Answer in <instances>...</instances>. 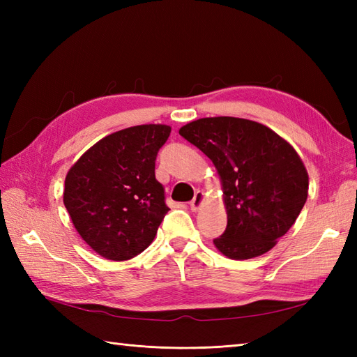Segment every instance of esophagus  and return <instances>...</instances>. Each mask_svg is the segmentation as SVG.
Wrapping results in <instances>:
<instances>
[{
  "instance_id": "obj_1",
  "label": "esophagus",
  "mask_w": 357,
  "mask_h": 357,
  "mask_svg": "<svg viewBox=\"0 0 357 357\" xmlns=\"http://www.w3.org/2000/svg\"><path fill=\"white\" fill-rule=\"evenodd\" d=\"M204 201H206V195H204L202 190H198L195 193V198L190 201V208L193 211H198L202 207Z\"/></svg>"
}]
</instances>
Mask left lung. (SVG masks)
<instances>
[{
	"mask_svg": "<svg viewBox=\"0 0 357 357\" xmlns=\"http://www.w3.org/2000/svg\"><path fill=\"white\" fill-rule=\"evenodd\" d=\"M179 135L211 159L221 181L227 229L215 247L234 261L270 252L308 196L298 151L270 127L233 116L192 121Z\"/></svg>",
	"mask_w": 357,
	"mask_h": 357,
	"instance_id": "8db88e82",
	"label": "left lung"
}]
</instances>
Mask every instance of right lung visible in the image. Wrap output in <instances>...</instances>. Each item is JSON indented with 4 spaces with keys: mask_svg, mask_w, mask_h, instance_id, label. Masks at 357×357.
Instances as JSON below:
<instances>
[{
    "mask_svg": "<svg viewBox=\"0 0 357 357\" xmlns=\"http://www.w3.org/2000/svg\"><path fill=\"white\" fill-rule=\"evenodd\" d=\"M165 124H142L107 135L67 172L63 201L86 244L109 261H127L153 242L169 207L155 178Z\"/></svg>",
    "mask_w": 357,
    "mask_h": 357,
    "instance_id": "obj_1",
    "label": "right lung"
}]
</instances>
